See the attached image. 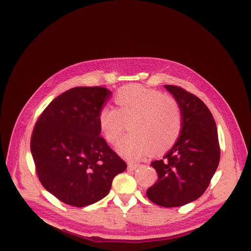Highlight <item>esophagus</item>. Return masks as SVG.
<instances>
[{"label": "esophagus", "mask_w": 251, "mask_h": 251, "mask_svg": "<svg viewBox=\"0 0 251 251\" xmlns=\"http://www.w3.org/2000/svg\"><path fill=\"white\" fill-rule=\"evenodd\" d=\"M140 166V164H138V163H133V162H130L127 164V169L130 170V171H135V170H137L138 168Z\"/></svg>", "instance_id": "1"}]
</instances>
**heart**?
Masks as SVG:
<instances>
[{
	"instance_id": "obj_1",
	"label": "heart",
	"mask_w": 251,
	"mask_h": 251,
	"mask_svg": "<svg viewBox=\"0 0 251 251\" xmlns=\"http://www.w3.org/2000/svg\"><path fill=\"white\" fill-rule=\"evenodd\" d=\"M118 109L105 104L97 121L104 139L114 144L131 120L132 134L117 144L118 153L128 160H140L153 149L161 153L177 141L182 127L180 105L174 97L139 85L120 88L115 95Z\"/></svg>"
}]
</instances>
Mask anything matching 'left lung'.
<instances>
[{
  "label": "left lung",
  "mask_w": 251,
  "mask_h": 251,
  "mask_svg": "<svg viewBox=\"0 0 251 251\" xmlns=\"http://www.w3.org/2000/svg\"><path fill=\"white\" fill-rule=\"evenodd\" d=\"M165 89L180 105L182 127L178 140L161 160L151 164L158 174L148 198L159 206L178 207L204 194L220 161L215 119L199 97L177 86Z\"/></svg>",
  "instance_id": "8db88e82"
}]
</instances>
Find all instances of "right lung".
I'll return each instance as SVG.
<instances>
[{"label": "right lung", "instance_id": "add662e5", "mask_svg": "<svg viewBox=\"0 0 251 251\" xmlns=\"http://www.w3.org/2000/svg\"><path fill=\"white\" fill-rule=\"evenodd\" d=\"M112 92L75 87L53 100L34 126L30 149L47 191L68 205L83 207L104 198L126 163L100 137L98 112Z\"/></svg>", "mask_w": 251, "mask_h": 251}]
</instances>
